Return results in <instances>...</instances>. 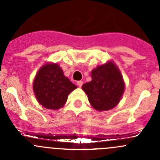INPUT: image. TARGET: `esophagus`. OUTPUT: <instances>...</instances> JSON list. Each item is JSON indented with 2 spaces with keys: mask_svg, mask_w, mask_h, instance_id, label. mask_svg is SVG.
<instances>
[{
  "mask_svg": "<svg viewBox=\"0 0 160 160\" xmlns=\"http://www.w3.org/2000/svg\"><path fill=\"white\" fill-rule=\"evenodd\" d=\"M77 85H78L79 88H81L82 85H83V81L80 80V81H77Z\"/></svg>",
  "mask_w": 160,
  "mask_h": 160,
  "instance_id": "1",
  "label": "esophagus"
}]
</instances>
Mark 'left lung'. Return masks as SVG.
Masks as SVG:
<instances>
[{
    "label": "left lung",
    "mask_w": 160,
    "mask_h": 160,
    "mask_svg": "<svg viewBox=\"0 0 160 160\" xmlns=\"http://www.w3.org/2000/svg\"><path fill=\"white\" fill-rule=\"evenodd\" d=\"M91 81L82 89L90 104L98 111L114 108L120 102L125 91V81L120 70L113 61L98 66L91 71Z\"/></svg>",
    "instance_id": "8db88e82"
}]
</instances>
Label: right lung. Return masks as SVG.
I'll use <instances>...</instances> for the list:
<instances>
[{"instance_id": "obj_1", "label": "right lung", "mask_w": 160, "mask_h": 160, "mask_svg": "<svg viewBox=\"0 0 160 160\" xmlns=\"http://www.w3.org/2000/svg\"><path fill=\"white\" fill-rule=\"evenodd\" d=\"M77 88L57 63L46 62L33 80V91L37 101L45 108L58 110L64 106L69 94Z\"/></svg>"}]
</instances>
